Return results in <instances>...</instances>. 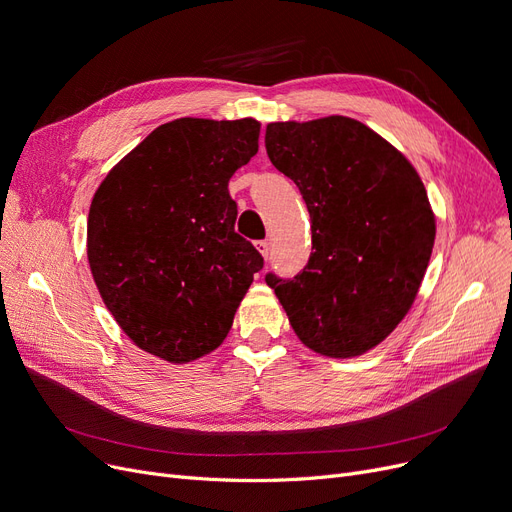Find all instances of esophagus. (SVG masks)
I'll return each mask as SVG.
<instances>
[{"label":"esophagus","mask_w":512,"mask_h":512,"mask_svg":"<svg viewBox=\"0 0 512 512\" xmlns=\"http://www.w3.org/2000/svg\"><path fill=\"white\" fill-rule=\"evenodd\" d=\"M255 245H257V251L263 255V259H267V255H270V242L259 240V242H255Z\"/></svg>","instance_id":"esophagus-1"}]
</instances>
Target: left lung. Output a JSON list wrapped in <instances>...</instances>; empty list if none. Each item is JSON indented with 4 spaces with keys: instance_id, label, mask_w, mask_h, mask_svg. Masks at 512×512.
Masks as SVG:
<instances>
[{
    "instance_id": "8db88e82",
    "label": "left lung",
    "mask_w": 512,
    "mask_h": 512,
    "mask_svg": "<svg viewBox=\"0 0 512 512\" xmlns=\"http://www.w3.org/2000/svg\"><path fill=\"white\" fill-rule=\"evenodd\" d=\"M265 149L299 186L313 240L299 276L265 282L307 348L359 357L415 303L436 240L425 186L394 145L346 116L267 124Z\"/></svg>"
}]
</instances>
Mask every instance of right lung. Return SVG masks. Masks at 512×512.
Segmentation results:
<instances>
[{
    "instance_id": "add662e5",
    "label": "right lung",
    "mask_w": 512,
    "mask_h": 512,
    "mask_svg": "<svg viewBox=\"0 0 512 512\" xmlns=\"http://www.w3.org/2000/svg\"><path fill=\"white\" fill-rule=\"evenodd\" d=\"M255 118L157 126L93 195L87 257L105 307L143 351L191 363L218 348L263 257L234 232L232 174L259 149Z\"/></svg>"
}]
</instances>
